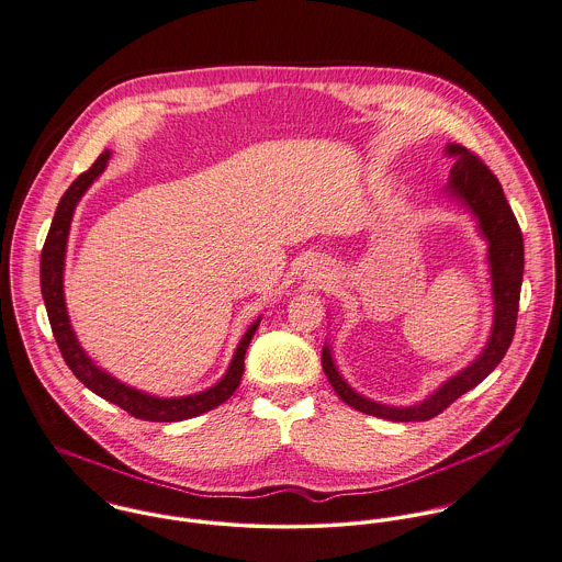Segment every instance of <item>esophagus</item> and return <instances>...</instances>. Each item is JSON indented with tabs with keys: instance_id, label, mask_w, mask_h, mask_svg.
<instances>
[{
	"instance_id": "esophagus-1",
	"label": "esophagus",
	"mask_w": 562,
	"mask_h": 562,
	"mask_svg": "<svg viewBox=\"0 0 562 562\" xmlns=\"http://www.w3.org/2000/svg\"><path fill=\"white\" fill-rule=\"evenodd\" d=\"M308 271H311L308 276H313V278H319V276H324V267H322V265H313Z\"/></svg>"
}]
</instances>
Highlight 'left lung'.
<instances>
[{
	"label": "left lung",
	"instance_id": "1",
	"mask_svg": "<svg viewBox=\"0 0 562 562\" xmlns=\"http://www.w3.org/2000/svg\"><path fill=\"white\" fill-rule=\"evenodd\" d=\"M446 156L453 158V167L449 171L448 187L443 193L456 200L475 222L477 234L486 240V262L491 273V297H493V324L491 335L482 351L456 375L448 378L435 393L413 406H391L382 402H373L360 395L356 389L347 384V380L338 373L333 358V349L326 342L322 351L324 371L337 391L338 397L364 413L389 422H426L443 413L453 400L477 386L504 358L515 337L517 311H519V293L524 280V236L519 224L504 198L502 184L497 178L473 156L467 147L448 143Z\"/></svg>",
	"mask_w": 562,
	"mask_h": 562
}]
</instances>
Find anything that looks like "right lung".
I'll list each match as a JSON object with an SVG mask.
<instances>
[{
    "label": "right lung",
    "mask_w": 562,
    "mask_h": 562,
    "mask_svg": "<svg viewBox=\"0 0 562 562\" xmlns=\"http://www.w3.org/2000/svg\"><path fill=\"white\" fill-rule=\"evenodd\" d=\"M111 156H113V151L104 149V154H100V158L93 162V167L89 171H85L82 176H78L58 202L54 222H52L49 234L43 245V254H41L43 302L47 308L52 333H54V338L58 342V349H60L67 367L89 391L104 397L106 402H113L136 419L162 422V424L165 422H184V419H191V417H198L202 413L217 408L236 391V386L240 384L243 369H245V351L249 347V340L254 337L256 328L260 326V317L247 328V333L238 340L222 380L215 382L213 386H209L206 391H200L193 395H182V397L149 395L145 391H138V389L127 386L125 382L116 380L109 371H104L102 367H98L91 360V356L82 349L80 340L71 328L67 304H65L63 276H65L67 240H69V229H71L76 206L82 200V195L89 191V187L104 173Z\"/></svg>",
    "instance_id": "add662e5"
}]
</instances>
